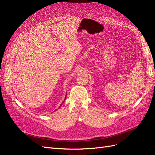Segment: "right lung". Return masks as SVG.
Instances as JSON below:
<instances>
[{
  "label": "right lung",
  "instance_id": "right-lung-1",
  "mask_svg": "<svg viewBox=\"0 0 155 155\" xmlns=\"http://www.w3.org/2000/svg\"><path fill=\"white\" fill-rule=\"evenodd\" d=\"M66 97H67V95H66V96H65V98H64V101H63V103H62V104H61V105H63V102L64 101V100H66ZM61 105H60V107H61Z\"/></svg>",
  "mask_w": 155,
  "mask_h": 155
}]
</instances>
